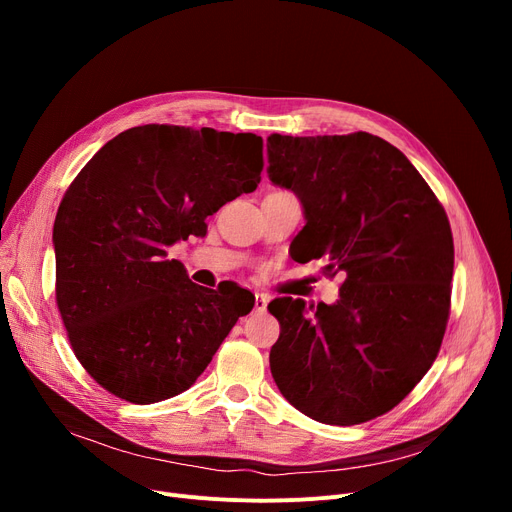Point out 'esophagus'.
Here are the masks:
<instances>
[{
  "label": "esophagus",
  "instance_id": "1",
  "mask_svg": "<svg viewBox=\"0 0 512 512\" xmlns=\"http://www.w3.org/2000/svg\"><path fill=\"white\" fill-rule=\"evenodd\" d=\"M267 307V297L263 292H255V311H265Z\"/></svg>",
  "mask_w": 512,
  "mask_h": 512
}]
</instances>
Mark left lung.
Returning a JSON list of instances; mask_svg holds the SVG:
<instances>
[{
    "label": "left lung",
    "mask_w": 512,
    "mask_h": 512,
    "mask_svg": "<svg viewBox=\"0 0 512 512\" xmlns=\"http://www.w3.org/2000/svg\"><path fill=\"white\" fill-rule=\"evenodd\" d=\"M270 180L305 209L301 259L344 276L334 305L274 299L270 367L282 396L328 425L394 409L438 357L450 315L448 215L411 161L369 132L267 137Z\"/></svg>",
    "instance_id": "obj_1"
}]
</instances>
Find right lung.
<instances>
[{"label":"right lung","mask_w":512,"mask_h":512,"mask_svg":"<svg viewBox=\"0 0 512 512\" xmlns=\"http://www.w3.org/2000/svg\"><path fill=\"white\" fill-rule=\"evenodd\" d=\"M263 139L253 132L134 126L78 172L53 224L56 303L76 359L114 396L151 405L191 388L255 297L188 280L168 247L207 232L253 193Z\"/></svg>","instance_id":"add662e5"}]
</instances>
